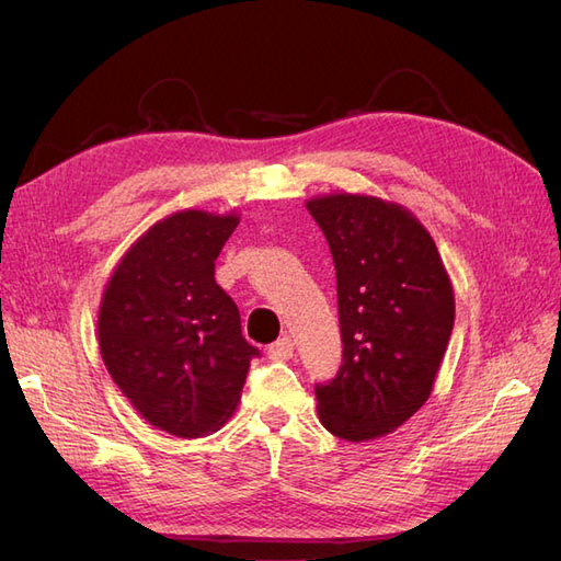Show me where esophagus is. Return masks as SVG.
<instances>
[{
	"mask_svg": "<svg viewBox=\"0 0 561 561\" xmlns=\"http://www.w3.org/2000/svg\"><path fill=\"white\" fill-rule=\"evenodd\" d=\"M293 352H295L293 340L290 337H280V340H276V343L268 347V359L285 362V359L293 357Z\"/></svg>",
	"mask_w": 561,
	"mask_h": 561,
	"instance_id": "esophagus-1",
	"label": "esophagus"
}]
</instances>
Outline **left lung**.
<instances>
[{"mask_svg":"<svg viewBox=\"0 0 561 561\" xmlns=\"http://www.w3.org/2000/svg\"><path fill=\"white\" fill-rule=\"evenodd\" d=\"M333 254L343 366L317 386L323 426L350 443L400 428L428 400L455 325L438 248L402 204L368 195L307 202Z\"/></svg>","mask_w":561,"mask_h":561,"instance_id":"obj_1","label":"left lung"}]
</instances>
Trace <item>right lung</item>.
Returning <instances> with one entry per match:
<instances>
[{"instance_id": "add662e5", "label": "right lung", "mask_w": 561, "mask_h": 561, "mask_svg": "<svg viewBox=\"0 0 561 561\" xmlns=\"http://www.w3.org/2000/svg\"><path fill=\"white\" fill-rule=\"evenodd\" d=\"M238 214L183 209L130 244L108 278L98 337L106 371L138 414L202 438L236 412L250 359L240 311L214 278Z\"/></svg>"}]
</instances>
